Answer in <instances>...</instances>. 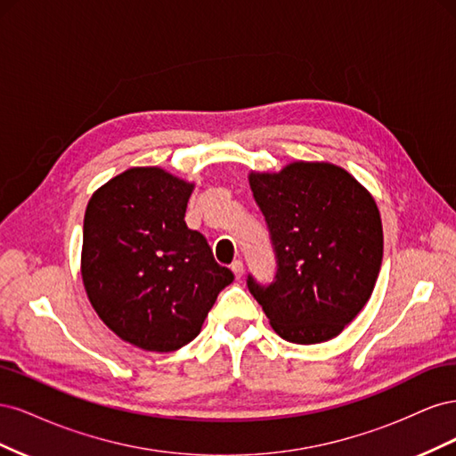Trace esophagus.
Instances as JSON below:
<instances>
[{"mask_svg": "<svg viewBox=\"0 0 456 456\" xmlns=\"http://www.w3.org/2000/svg\"><path fill=\"white\" fill-rule=\"evenodd\" d=\"M232 272H233V275H236V280H241V275H243V262L241 260H236L232 265Z\"/></svg>", "mask_w": 456, "mask_h": 456, "instance_id": "1", "label": "esophagus"}]
</instances>
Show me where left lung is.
Instances as JSON below:
<instances>
[{"instance_id": "8db88e82", "label": "left lung", "mask_w": 456, "mask_h": 456, "mask_svg": "<svg viewBox=\"0 0 456 456\" xmlns=\"http://www.w3.org/2000/svg\"><path fill=\"white\" fill-rule=\"evenodd\" d=\"M278 256L268 287L249 291L281 338L320 344L338 337L363 310L382 265L375 198L329 161H293L278 173H249Z\"/></svg>"}]
</instances>
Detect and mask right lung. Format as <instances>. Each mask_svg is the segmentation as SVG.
I'll use <instances>...</instances> for the list:
<instances>
[{
    "label": "right lung",
    "instance_id": "right-lung-1",
    "mask_svg": "<svg viewBox=\"0 0 456 456\" xmlns=\"http://www.w3.org/2000/svg\"><path fill=\"white\" fill-rule=\"evenodd\" d=\"M194 183L131 167L94 190L84 218L81 280L104 325L133 346L167 354L194 340L233 281L205 236L186 226Z\"/></svg>",
    "mask_w": 456,
    "mask_h": 456
}]
</instances>
